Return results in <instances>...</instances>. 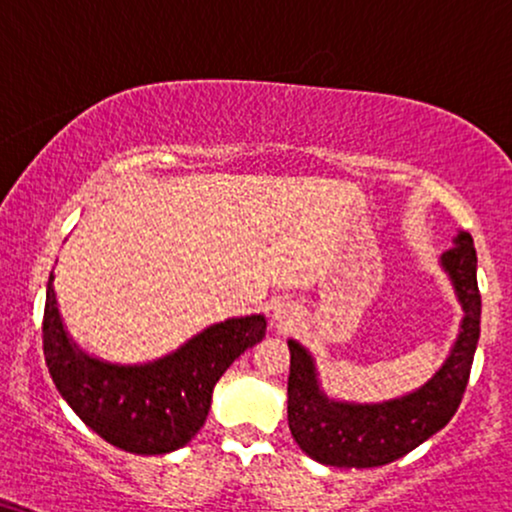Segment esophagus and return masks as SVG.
Returning <instances> with one entry per match:
<instances>
[{"instance_id":"obj_1","label":"esophagus","mask_w":512,"mask_h":512,"mask_svg":"<svg viewBox=\"0 0 512 512\" xmlns=\"http://www.w3.org/2000/svg\"><path fill=\"white\" fill-rule=\"evenodd\" d=\"M295 317H298V310H295L293 303H286V300H281V303L274 305V324L281 326V329H291L295 324Z\"/></svg>"}]
</instances>
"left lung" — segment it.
<instances>
[{
    "mask_svg": "<svg viewBox=\"0 0 512 512\" xmlns=\"http://www.w3.org/2000/svg\"><path fill=\"white\" fill-rule=\"evenodd\" d=\"M439 264L463 307V322L451 353L420 389L381 403L331 398L319 384L310 350L288 338V427L312 460L334 467H379L415 451L451 422L470 379L482 319L477 252L470 233L458 231L453 248L443 252Z\"/></svg>",
    "mask_w": 512,
    "mask_h": 512,
    "instance_id": "left-lung-1",
    "label": "left lung"
}]
</instances>
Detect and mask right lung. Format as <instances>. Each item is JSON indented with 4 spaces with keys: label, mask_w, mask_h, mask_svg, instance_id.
Listing matches in <instances>:
<instances>
[{
    "label": "right lung",
    "mask_w": 512,
    "mask_h": 512,
    "mask_svg": "<svg viewBox=\"0 0 512 512\" xmlns=\"http://www.w3.org/2000/svg\"><path fill=\"white\" fill-rule=\"evenodd\" d=\"M264 315L207 326L181 348L140 365H119L85 353L61 319L54 272L47 281L42 348L54 386L95 434L121 451H178L207 420L212 391L240 353L260 343Z\"/></svg>",
    "instance_id": "obj_1"
}]
</instances>
